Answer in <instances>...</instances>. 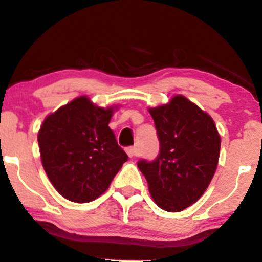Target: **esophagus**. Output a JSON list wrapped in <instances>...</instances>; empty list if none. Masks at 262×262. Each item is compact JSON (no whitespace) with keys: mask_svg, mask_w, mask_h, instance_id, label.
Here are the masks:
<instances>
[{"mask_svg":"<svg viewBox=\"0 0 262 262\" xmlns=\"http://www.w3.org/2000/svg\"><path fill=\"white\" fill-rule=\"evenodd\" d=\"M126 154L129 155V158H134L137 155V149L134 146H130V148L126 149Z\"/></svg>","mask_w":262,"mask_h":262,"instance_id":"obj_1","label":"esophagus"}]
</instances>
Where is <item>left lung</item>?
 I'll use <instances>...</instances> for the list:
<instances>
[{"label": "left lung", "mask_w": 262, "mask_h": 262, "mask_svg": "<svg viewBox=\"0 0 262 262\" xmlns=\"http://www.w3.org/2000/svg\"><path fill=\"white\" fill-rule=\"evenodd\" d=\"M160 142L153 162L138 168L160 209L178 212L196 203L210 184L220 155V134L212 118L177 94L166 104L149 108Z\"/></svg>", "instance_id": "8db88e82"}]
</instances>
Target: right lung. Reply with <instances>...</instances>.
I'll use <instances>...</instances> for the list:
<instances>
[{"instance_id": "right-lung-1", "label": "right lung", "mask_w": 262, "mask_h": 262, "mask_svg": "<svg viewBox=\"0 0 262 262\" xmlns=\"http://www.w3.org/2000/svg\"><path fill=\"white\" fill-rule=\"evenodd\" d=\"M116 109L98 107L80 96L43 120L38 132L43 169L67 200L97 199L128 160L108 126Z\"/></svg>"}]
</instances>
